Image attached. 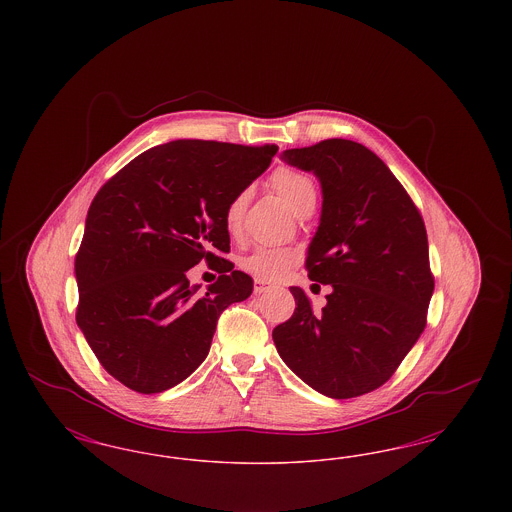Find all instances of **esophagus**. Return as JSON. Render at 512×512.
<instances>
[{
  "instance_id": "obj_1",
  "label": "esophagus",
  "mask_w": 512,
  "mask_h": 512,
  "mask_svg": "<svg viewBox=\"0 0 512 512\" xmlns=\"http://www.w3.org/2000/svg\"><path fill=\"white\" fill-rule=\"evenodd\" d=\"M268 290H270V286H268L267 282H263V280H259V278L253 282V292L265 293L268 292Z\"/></svg>"
}]
</instances>
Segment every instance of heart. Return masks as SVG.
I'll use <instances>...</instances> for the list:
<instances>
[{
    "instance_id": "b5f03b06",
    "label": "heart",
    "mask_w": 512,
    "mask_h": 512,
    "mask_svg": "<svg viewBox=\"0 0 512 512\" xmlns=\"http://www.w3.org/2000/svg\"><path fill=\"white\" fill-rule=\"evenodd\" d=\"M272 190L284 199L297 217L315 209L317 205V184L307 172L280 167L268 178ZM249 201V190L244 188L230 197L224 209V224L230 234H236L244 220L245 207ZM295 261L290 249L276 247H259L242 261V268L261 280H280Z\"/></svg>"
}]
</instances>
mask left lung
Wrapping results in <instances>:
<instances>
[{
	"mask_svg": "<svg viewBox=\"0 0 512 512\" xmlns=\"http://www.w3.org/2000/svg\"><path fill=\"white\" fill-rule=\"evenodd\" d=\"M282 159L322 184L320 226L309 245V278L330 284L322 313L301 288L292 318L272 340L293 372L334 399L386 384L426 328L434 274L426 226L386 163L351 140L286 149Z\"/></svg>",
	"mask_w": 512,
	"mask_h": 512,
	"instance_id": "obj_1",
	"label": "left lung"
}]
</instances>
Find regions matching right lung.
<instances>
[{"label":"right lung","mask_w":512,"mask_h":512,"mask_svg":"<svg viewBox=\"0 0 512 512\" xmlns=\"http://www.w3.org/2000/svg\"><path fill=\"white\" fill-rule=\"evenodd\" d=\"M278 146L176 140L132 159L99 190L74 259L76 324L101 366L138 393L186 380L209 353L222 311L253 292L230 253L224 209L267 171ZM220 272L197 294L185 270Z\"/></svg>","instance_id":"add662e5"}]
</instances>
